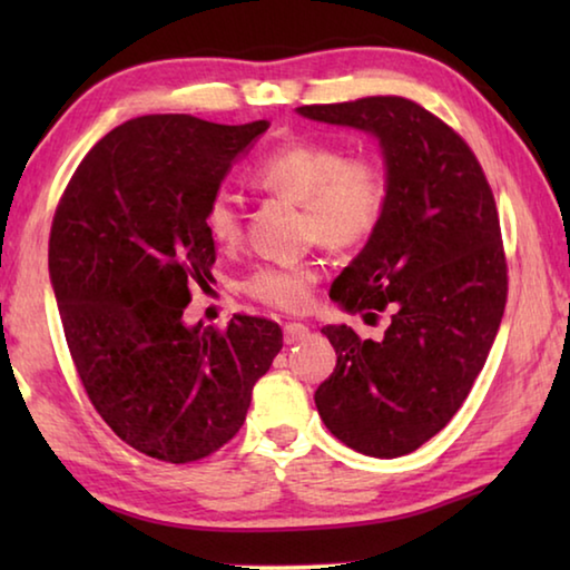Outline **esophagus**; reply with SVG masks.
I'll list each match as a JSON object with an SVG mask.
<instances>
[{"label": "esophagus", "instance_id": "esophagus-1", "mask_svg": "<svg viewBox=\"0 0 570 570\" xmlns=\"http://www.w3.org/2000/svg\"><path fill=\"white\" fill-rule=\"evenodd\" d=\"M308 334H312V330H308L306 324L294 322V324H286V326H284V342H286V344L302 342V340H306Z\"/></svg>", "mask_w": 570, "mask_h": 570}]
</instances>
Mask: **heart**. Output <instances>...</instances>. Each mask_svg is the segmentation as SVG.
<instances>
[{"mask_svg": "<svg viewBox=\"0 0 570 570\" xmlns=\"http://www.w3.org/2000/svg\"><path fill=\"white\" fill-rule=\"evenodd\" d=\"M258 188L304 208V234L322 246L344 250L364 244L387 208V173L372 158H350L332 142H288L254 168ZM206 234L218 246H234L240 214L230 193L220 190L204 214ZM320 268L312 262L268 264L248 276L246 292L278 308L306 306Z\"/></svg>", "mask_w": 570, "mask_h": 570, "instance_id": "heart-1", "label": "heart"}]
</instances>
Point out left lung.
Segmentation results:
<instances>
[{
    "mask_svg": "<svg viewBox=\"0 0 570 570\" xmlns=\"http://www.w3.org/2000/svg\"><path fill=\"white\" fill-rule=\"evenodd\" d=\"M306 120L377 140L387 208L330 296L344 312H390L382 340L324 326L336 366L314 392L336 440L400 458L445 428L472 390L503 320L508 272L495 198L478 158L404 98L304 105Z\"/></svg>",
    "mask_w": 570,
    "mask_h": 570,
    "instance_id": "8db88e82",
    "label": "left lung"
}]
</instances>
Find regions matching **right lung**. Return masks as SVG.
I'll return each mask as SVG.
<instances>
[{
  "label": "right lung",
  "mask_w": 570,
  "mask_h": 570,
  "mask_svg": "<svg viewBox=\"0 0 570 570\" xmlns=\"http://www.w3.org/2000/svg\"><path fill=\"white\" fill-rule=\"evenodd\" d=\"M268 122L146 115L77 166L50 234V282L77 374L122 442L166 462L210 455L246 420L282 350L278 324H186L188 286L210 282L208 200Z\"/></svg>",
  "instance_id": "add662e5"
}]
</instances>
